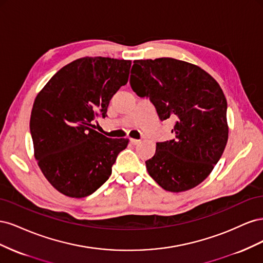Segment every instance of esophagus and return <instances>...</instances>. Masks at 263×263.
<instances>
[{
  "label": "esophagus",
  "instance_id": "obj_1",
  "mask_svg": "<svg viewBox=\"0 0 263 263\" xmlns=\"http://www.w3.org/2000/svg\"><path fill=\"white\" fill-rule=\"evenodd\" d=\"M130 142L133 145H138L139 142H140V140L139 139H134V138H130Z\"/></svg>",
  "mask_w": 263,
  "mask_h": 263
}]
</instances>
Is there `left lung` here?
<instances>
[{
    "mask_svg": "<svg viewBox=\"0 0 263 263\" xmlns=\"http://www.w3.org/2000/svg\"><path fill=\"white\" fill-rule=\"evenodd\" d=\"M130 86L149 98L160 121L176 119L172 140L157 142L146 161L149 176L170 192L202 183L218 162L228 139L227 101L215 79L173 58L135 60Z\"/></svg>",
    "mask_w": 263,
    "mask_h": 263,
    "instance_id": "8db88e82",
    "label": "left lung"
}]
</instances>
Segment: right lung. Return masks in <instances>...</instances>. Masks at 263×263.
Returning a JSON list of instances; mask_svg holds the SVG:
<instances>
[{
    "mask_svg": "<svg viewBox=\"0 0 263 263\" xmlns=\"http://www.w3.org/2000/svg\"><path fill=\"white\" fill-rule=\"evenodd\" d=\"M130 60L84 57L61 68L35 99L30 115L34 154L45 178L60 193L81 198L112 174L128 139L93 129L110 99L128 81Z\"/></svg>",
    "mask_w": 263,
    "mask_h": 263,
    "instance_id": "add662e5",
    "label": "right lung"
}]
</instances>
